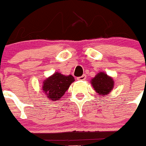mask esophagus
<instances>
[{
    "label": "esophagus",
    "instance_id": "34e87169",
    "mask_svg": "<svg viewBox=\"0 0 146 146\" xmlns=\"http://www.w3.org/2000/svg\"><path fill=\"white\" fill-rule=\"evenodd\" d=\"M86 78V75H83V76H80V77H78V78H77V80H79V81H84Z\"/></svg>",
    "mask_w": 146,
    "mask_h": 146
}]
</instances>
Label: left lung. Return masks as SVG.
I'll return each instance as SVG.
<instances>
[{"instance_id": "obj_1", "label": "left lung", "mask_w": 146, "mask_h": 146, "mask_svg": "<svg viewBox=\"0 0 146 146\" xmlns=\"http://www.w3.org/2000/svg\"><path fill=\"white\" fill-rule=\"evenodd\" d=\"M91 84L100 96L105 97L111 92L114 86L113 79L103 72L98 73L91 81Z\"/></svg>"}]
</instances>
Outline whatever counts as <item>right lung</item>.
Returning <instances> with one entry per match:
<instances>
[{
	"mask_svg": "<svg viewBox=\"0 0 146 146\" xmlns=\"http://www.w3.org/2000/svg\"><path fill=\"white\" fill-rule=\"evenodd\" d=\"M75 81L71 75L65 76L56 72L52 76L44 80L42 90L51 100H57L64 95L71 84Z\"/></svg>",
	"mask_w": 146,
	"mask_h": 146,
	"instance_id": "right-lung-1",
	"label": "right lung"
}]
</instances>
